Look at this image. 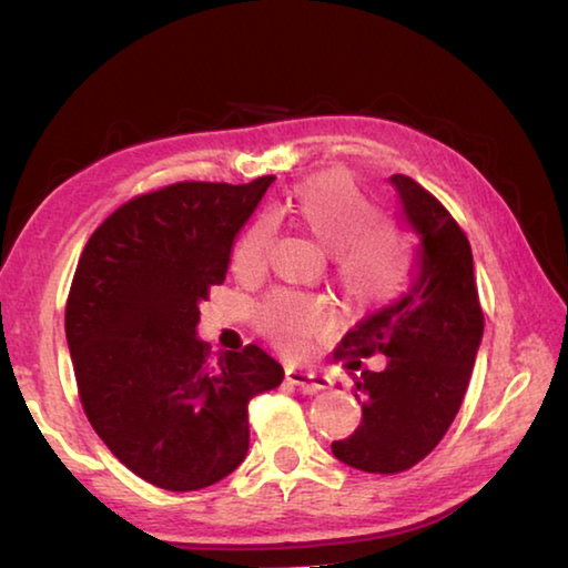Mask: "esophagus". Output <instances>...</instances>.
Returning a JSON list of instances; mask_svg holds the SVG:
<instances>
[{"mask_svg":"<svg viewBox=\"0 0 568 568\" xmlns=\"http://www.w3.org/2000/svg\"><path fill=\"white\" fill-rule=\"evenodd\" d=\"M285 381L293 383V386H301L303 393H315L331 386V378L325 376V373H318L313 368H297V365H287Z\"/></svg>","mask_w":568,"mask_h":568,"instance_id":"34e87169","label":"esophagus"}]
</instances>
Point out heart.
<instances>
[{"mask_svg":"<svg viewBox=\"0 0 568 568\" xmlns=\"http://www.w3.org/2000/svg\"><path fill=\"white\" fill-rule=\"evenodd\" d=\"M287 213L323 250L333 253L335 277L343 293L358 305L383 303L398 293L406 277V255L398 235L373 225L376 213L361 190L343 175H321L297 185L287 197ZM271 225L257 220L233 247V271L243 277L261 273ZM263 331L283 351H297L307 335L325 323L318 297L277 291L261 311Z\"/></svg>","mask_w":568,"mask_h":568,"instance_id":"heart-1","label":"heart"}]
</instances>
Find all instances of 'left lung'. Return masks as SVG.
Instances as JSON below:
<instances>
[{
	"label": "left lung",
	"instance_id": "obj_1",
	"mask_svg": "<svg viewBox=\"0 0 568 568\" xmlns=\"http://www.w3.org/2000/svg\"><path fill=\"white\" fill-rule=\"evenodd\" d=\"M400 220L418 245L406 293L365 315L341 341L351 371L355 355L388 358L381 373H351L362 396L361 426L333 440V456L368 474H398L438 446L466 396L484 313L474 281V255L448 210L406 175H390ZM357 398V396H355Z\"/></svg>",
	"mask_w": 568,
	"mask_h": 568
}]
</instances>
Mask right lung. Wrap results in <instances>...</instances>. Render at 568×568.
<instances>
[{"mask_svg": "<svg viewBox=\"0 0 568 568\" xmlns=\"http://www.w3.org/2000/svg\"><path fill=\"white\" fill-rule=\"evenodd\" d=\"M273 180L148 192L82 250L64 315L80 400L112 454L152 486L197 491L233 474L250 446L247 400L285 376L257 345L213 365L197 338L200 303L225 281Z\"/></svg>", "mask_w": 568, "mask_h": 568, "instance_id": "obj_1", "label": "right lung"}]
</instances>
